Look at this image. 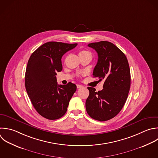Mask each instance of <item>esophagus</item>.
I'll list each match as a JSON object with an SVG mask.
<instances>
[{
    "label": "esophagus",
    "instance_id": "1",
    "mask_svg": "<svg viewBox=\"0 0 158 158\" xmlns=\"http://www.w3.org/2000/svg\"><path fill=\"white\" fill-rule=\"evenodd\" d=\"M77 88H82L83 86L81 85H77Z\"/></svg>",
    "mask_w": 158,
    "mask_h": 158
}]
</instances>
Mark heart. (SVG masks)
Here are the masks:
<instances>
[{"label":"heart","instance_id":"obj_1","mask_svg":"<svg viewBox=\"0 0 158 158\" xmlns=\"http://www.w3.org/2000/svg\"><path fill=\"white\" fill-rule=\"evenodd\" d=\"M86 55H89V56H91V54L88 51H85V50H83V51H81L80 52H79V56H86Z\"/></svg>","mask_w":158,"mask_h":158}]
</instances>
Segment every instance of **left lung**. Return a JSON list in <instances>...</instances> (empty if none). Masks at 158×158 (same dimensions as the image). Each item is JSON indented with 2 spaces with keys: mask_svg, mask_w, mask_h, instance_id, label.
<instances>
[{
  "mask_svg": "<svg viewBox=\"0 0 158 158\" xmlns=\"http://www.w3.org/2000/svg\"><path fill=\"white\" fill-rule=\"evenodd\" d=\"M88 46L98 56L93 75L104 83L103 89L98 92L88 87L86 109L91 118L106 121L116 116L126 102L130 88V67L125 55L112 43L100 41Z\"/></svg>",
  "mask_w": 158,
  "mask_h": 158,
  "instance_id": "8db88e82",
  "label": "left lung"
}]
</instances>
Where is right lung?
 I'll return each mask as SVG.
<instances>
[{
	"label": "right lung",
	"instance_id": "add662e5",
	"mask_svg": "<svg viewBox=\"0 0 158 158\" xmlns=\"http://www.w3.org/2000/svg\"><path fill=\"white\" fill-rule=\"evenodd\" d=\"M77 44L51 41L38 48L30 56L25 73V88L36 111L43 117L56 120L67 112L77 86L69 82L59 85L56 75L62 70V57Z\"/></svg>",
	"mask_w": 158,
	"mask_h": 158
}]
</instances>
